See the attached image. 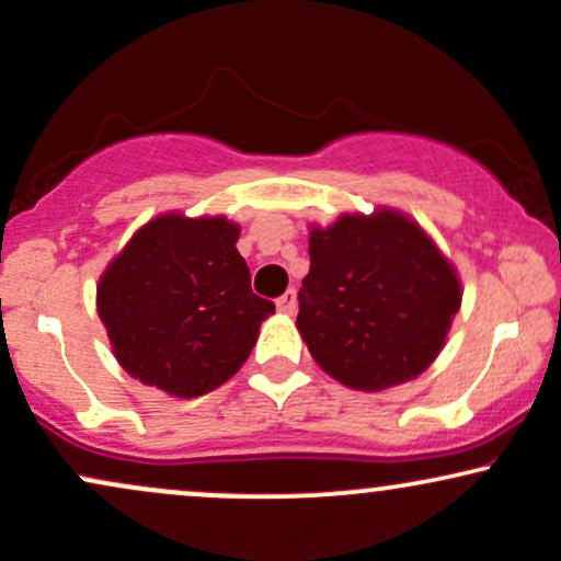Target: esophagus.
<instances>
[{
  "instance_id": "1",
  "label": "esophagus",
  "mask_w": 561,
  "mask_h": 561,
  "mask_svg": "<svg viewBox=\"0 0 561 561\" xmlns=\"http://www.w3.org/2000/svg\"><path fill=\"white\" fill-rule=\"evenodd\" d=\"M295 308H298V295H295V289H287L285 295H279L276 298V311L279 313H295Z\"/></svg>"
}]
</instances>
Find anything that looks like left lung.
I'll return each mask as SVG.
<instances>
[{
  "mask_svg": "<svg viewBox=\"0 0 561 561\" xmlns=\"http://www.w3.org/2000/svg\"><path fill=\"white\" fill-rule=\"evenodd\" d=\"M298 332L313 362L353 390L420 377L446 345L461 282L420 224L398 210L311 227Z\"/></svg>",
  "mask_w": 561,
  "mask_h": 561,
  "instance_id": "left-lung-1",
  "label": "left lung"
}]
</instances>
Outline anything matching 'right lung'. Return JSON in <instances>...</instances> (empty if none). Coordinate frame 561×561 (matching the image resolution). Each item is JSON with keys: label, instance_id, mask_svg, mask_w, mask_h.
Returning <instances> with one entry per match:
<instances>
[{"label": "right lung", "instance_id": "add662e5", "mask_svg": "<svg viewBox=\"0 0 561 561\" xmlns=\"http://www.w3.org/2000/svg\"><path fill=\"white\" fill-rule=\"evenodd\" d=\"M240 227L224 216L147 221L96 285L118 364L173 398L216 390L248 362L274 302L250 289Z\"/></svg>", "mask_w": 561, "mask_h": 561}]
</instances>
